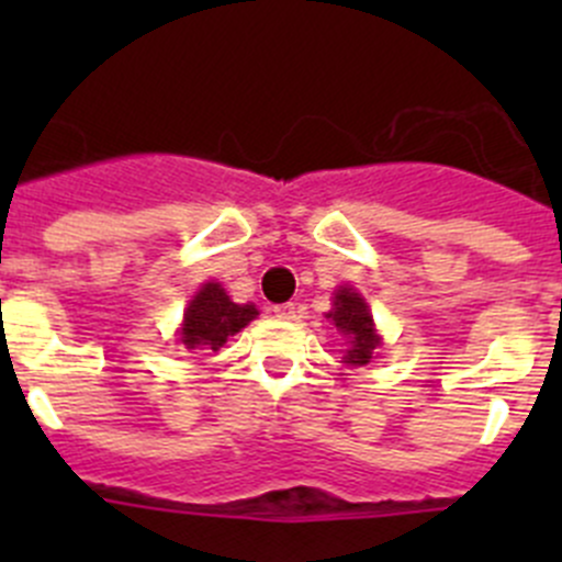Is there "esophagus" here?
Returning <instances> with one entry per match:
<instances>
[{
	"label": "esophagus",
	"instance_id": "34e87169",
	"mask_svg": "<svg viewBox=\"0 0 562 562\" xmlns=\"http://www.w3.org/2000/svg\"><path fill=\"white\" fill-rule=\"evenodd\" d=\"M271 313H274L277 317H282V321H291V317H296V307H293L291 302L274 304V307H271Z\"/></svg>",
	"mask_w": 562,
	"mask_h": 562
}]
</instances>
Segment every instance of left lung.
<instances>
[{"label": "left lung", "instance_id": "8db88e82", "mask_svg": "<svg viewBox=\"0 0 562 562\" xmlns=\"http://www.w3.org/2000/svg\"><path fill=\"white\" fill-rule=\"evenodd\" d=\"M328 321L348 337V350H345V364L364 367L372 361V353L381 345V337L372 323V313L367 307L364 296L356 288L342 285L334 293V307L326 313Z\"/></svg>", "mask_w": 562, "mask_h": 562}]
</instances>
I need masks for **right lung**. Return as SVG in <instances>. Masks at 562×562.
Listing matches in <instances>:
<instances>
[{"mask_svg": "<svg viewBox=\"0 0 562 562\" xmlns=\"http://www.w3.org/2000/svg\"><path fill=\"white\" fill-rule=\"evenodd\" d=\"M258 315L255 304H236L220 282H206L187 304L179 342L190 350H220Z\"/></svg>", "mask_w": 562, "mask_h": 562, "instance_id": "1", "label": "right lung"}]
</instances>
